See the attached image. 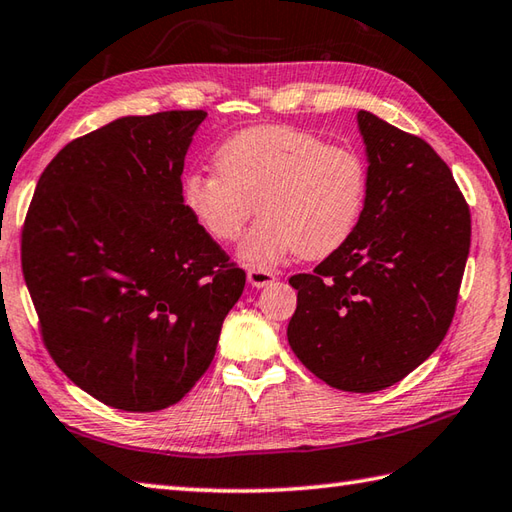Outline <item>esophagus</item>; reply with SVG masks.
<instances>
[{
    "mask_svg": "<svg viewBox=\"0 0 512 512\" xmlns=\"http://www.w3.org/2000/svg\"><path fill=\"white\" fill-rule=\"evenodd\" d=\"M273 282H275V273H273V270L259 268V266L248 268V284H250V286L264 288V286L273 284Z\"/></svg>",
    "mask_w": 512,
    "mask_h": 512,
    "instance_id": "esophagus-1",
    "label": "esophagus"
}]
</instances>
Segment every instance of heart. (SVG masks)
Wrapping results in <instances>:
<instances>
[{"mask_svg": "<svg viewBox=\"0 0 512 512\" xmlns=\"http://www.w3.org/2000/svg\"><path fill=\"white\" fill-rule=\"evenodd\" d=\"M217 173H190L182 202L217 242H235L255 213L264 215L239 246L244 262L266 266L297 253L324 259L342 248L362 219L368 166L350 146L328 144L295 126H255L217 146Z\"/></svg>", "mask_w": 512, "mask_h": 512, "instance_id": "heart-1", "label": "heart"}]
</instances>
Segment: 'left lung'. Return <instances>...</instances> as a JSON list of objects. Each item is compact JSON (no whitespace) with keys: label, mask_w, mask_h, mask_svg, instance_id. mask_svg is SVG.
I'll list each match as a JSON object with an SVG mask.
<instances>
[{"label":"left lung","mask_w":512,"mask_h":512,"mask_svg":"<svg viewBox=\"0 0 512 512\" xmlns=\"http://www.w3.org/2000/svg\"><path fill=\"white\" fill-rule=\"evenodd\" d=\"M368 199L348 242L288 279L297 308L288 344L310 373L375 393L413 373L453 322L470 248V210L422 137L359 110Z\"/></svg>","instance_id":"8db88e82"}]
</instances>
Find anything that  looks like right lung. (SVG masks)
<instances>
[{
	"label": "right lung",
	"mask_w": 512,
	"mask_h": 512,
	"mask_svg": "<svg viewBox=\"0 0 512 512\" xmlns=\"http://www.w3.org/2000/svg\"><path fill=\"white\" fill-rule=\"evenodd\" d=\"M204 110L122 117L68 142L35 186L22 273L42 342L106 406L177 404L215 357L246 273L182 202Z\"/></svg>",
	"instance_id": "obj_1"
}]
</instances>
